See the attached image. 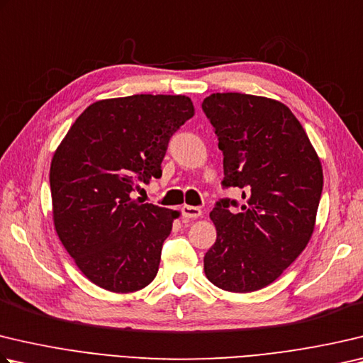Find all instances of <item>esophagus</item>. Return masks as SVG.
<instances>
[{
  "mask_svg": "<svg viewBox=\"0 0 363 363\" xmlns=\"http://www.w3.org/2000/svg\"><path fill=\"white\" fill-rule=\"evenodd\" d=\"M182 217H187V219H196V217L201 216V209L196 206H189V204H184L181 208Z\"/></svg>",
  "mask_w": 363,
  "mask_h": 363,
  "instance_id": "1",
  "label": "esophagus"
}]
</instances>
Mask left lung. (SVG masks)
Listing matches in <instances>:
<instances>
[{
    "instance_id": "left-lung-1",
    "label": "left lung",
    "mask_w": 363,
    "mask_h": 363,
    "mask_svg": "<svg viewBox=\"0 0 363 363\" xmlns=\"http://www.w3.org/2000/svg\"><path fill=\"white\" fill-rule=\"evenodd\" d=\"M201 109L223 154L222 187L242 190V201L220 199L211 211L217 238L204 273L223 291H259L311 238L324 184L320 160L279 101L227 91L204 98Z\"/></svg>"
}]
</instances>
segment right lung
<instances>
[{
    "label": "right lung",
    "instance_id": "right-lung-1",
    "mask_svg": "<svg viewBox=\"0 0 363 363\" xmlns=\"http://www.w3.org/2000/svg\"><path fill=\"white\" fill-rule=\"evenodd\" d=\"M184 95H131L84 111L55 150L50 192L58 238L79 269L106 291L154 281L163 241L179 213L133 200L162 176L168 143L194 117Z\"/></svg>",
    "mask_w": 363,
    "mask_h": 363
}]
</instances>
